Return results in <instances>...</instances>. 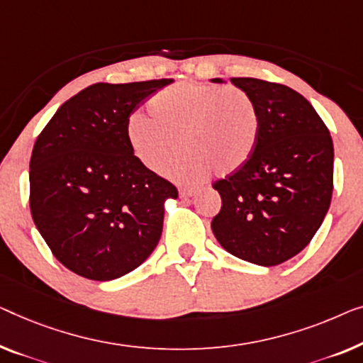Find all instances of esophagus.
<instances>
[{
    "instance_id": "esophagus-1",
    "label": "esophagus",
    "mask_w": 363,
    "mask_h": 363,
    "mask_svg": "<svg viewBox=\"0 0 363 363\" xmlns=\"http://www.w3.org/2000/svg\"><path fill=\"white\" fill-rule=\"evenodd\" d=\"M199 190L196 186H185V188H180V196L182 198H190L194 196Z\"/></svg>"
}]
</instances>
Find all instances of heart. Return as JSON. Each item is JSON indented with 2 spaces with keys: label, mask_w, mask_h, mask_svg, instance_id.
I'll return each mask as SVG.
<instances>
[{
  "label": "heart",
  "mask_w": 363,
  "mask_h": 363,
  "mask_svg": "<svg viewBox=\"0 0 363 363\" xmlns=\"http://www.w3.org/2000/svg\"><path fill=\"white\" fill-rule=\"evenodd\" d=\"M152 116L135 111L128 121V140L140 164L160 170L186 152L170 172L188 180L211 170L233 173L254 154L260 134L259 108L249 93L186 82L152 96ZM181 144H177V139Z\"/></svg>",
  "instance_id": "b5f03b06"
}]
</instances>
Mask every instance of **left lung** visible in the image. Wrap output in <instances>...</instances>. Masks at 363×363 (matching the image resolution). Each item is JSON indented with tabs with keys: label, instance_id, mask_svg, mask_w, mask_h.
<instances>
[{
	"label": "left lung",
	"instance_id": "left-lung-1",
	"mask_svg": "<svg viewBox=\"0 0 363 363\" xmlns=\"http://www.w3.org/2000/svg\"><path fill=\"white\" fill-rule=\"evenodd\" d=\"M230 83L255 101L260 134L242 169L213 183L220 209L211 229L229 254L273 267L299 254L323 224L334 188L333 138L290 86L259 78Z\"/></svg>",
	"mask_w": 363,
	"mask_h": 363
}]
</instances>
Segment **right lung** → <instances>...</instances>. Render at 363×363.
Instances as JSON below:
<instances>
[{
	"mask_svg": "<svg viewBox=\"0 0 363 363\" xmlns=\"http://www.w3.org/2000/svg\"><path fill=\"white\" fill-rule=\"evenodd\" d=\"M170 83H94L62 104L35 139L30 214L55 259L77 275L114 280L159 244L164 201L178 190L138 160L128 121Z\"/></svg>",
	"mask_w": 363,
	"mask_h": 363,
	"instance_id": "obj_1",
	"label": "right lung"
}]
</instances>
